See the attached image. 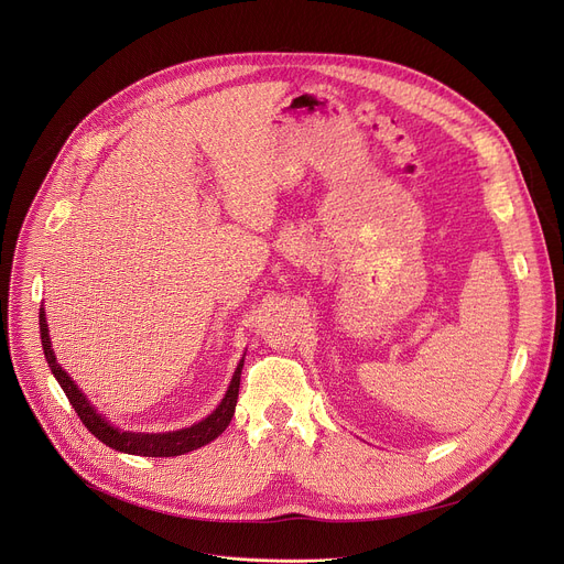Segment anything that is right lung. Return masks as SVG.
Returning a JSON list of instances; mask_svg holds the SVG:
<instances>
[{"label": "right lung", "mask_w": 564, "mask_h": 564, "mask_svg": "<svg viewBox=\"0 0 564 564\" xmlns=\"http://www.w3.org/2000/svg\"><path fill=\"white\" fill-rule=\"evenodd\" d=\"M40 339H42V350H44V357H46V365H48L51 373H54V378L58 380V384L63 387L65 395L69 398L72 406L76 409V414L80 416L83 425L100 443H106L112 449H119V452H126V454H137V456H177V454H186L191 449H197L202 445L212 443L214 438H218L234 419L236 402H238V389H240V371H242L245 360L238 362L225 398L216 406V412H212L207 419H202L199 423H195L191 427H184V430H175V432L143 434V432H123V430L110 425L106 421V416L98 414L96 409L91 406V402L76 387V382L69 378V373L56 362V355H54V348H51V339H48L44 308H40Z\"/></svg>", "instance_id": "obj_1"}]
</instances>
